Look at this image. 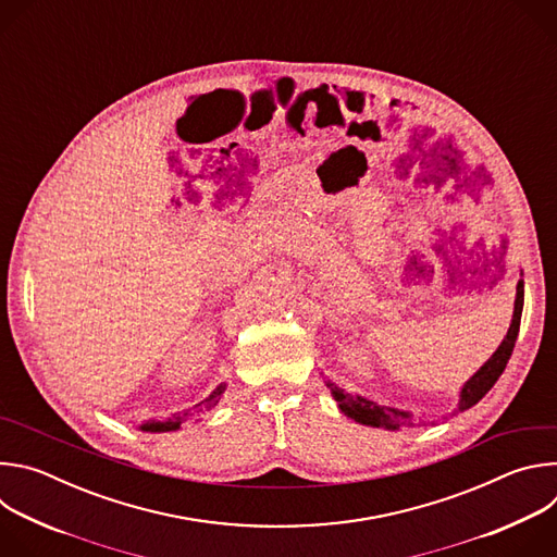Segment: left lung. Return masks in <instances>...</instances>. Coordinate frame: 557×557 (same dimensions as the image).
I'll list each match as a JSON object with an SVG mask.
<instances>
[{
	"label": "left lung",
	"mask_w": 557,
	"mask_h": 557,
	"mask_svg": "<svg viewBox=\"0 0 557 557\" xmlns=\"http://www.w3.org/2000/svg\"><path fill=\"white\" fill-rule=\"evenodd\" d=\"M522 304H524V284L522 280L518 282V293H516V306H513V320L511 326L507 331V337L503 339V344L498 346V350L490 357V361L475 372L460 389V401H458V410H469L471 406L479 404L483 396L494 387V383L498 381V376L503 374V370L507 368V361L513 352L516 339H518V331H520V317H522ZM335 396V401L339 404V410L355 419L357 423L370 425V428H387V430H396L404 423H410L412 417L408 412L401 410H394V408H383L376 406L374 401L363 399V396H355L348 394L346 389L337 387L335 383H326Z\"/></svg>",
	"instance_id": "1"
}]
</instances>
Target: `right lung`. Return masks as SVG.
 <instances>
[{"mask_svg":"<svg viewBox=\"0 0 557 557\" xmlns=\"http://www.w3.org/2000/svg\"><path fill=\"white\" fill-rule=\"evenodd\" d=\"M224 389H226V385L220 383V385L207 396L205 401H200L198 406H194V410H187V412H183V414H178V417H174V419H168V421H163V423H161V421H147V423L140 425V430H143V432H172V430H178L185 419H189V417H194V414H205V412H209L211 408H215Z\"/></svg>","mask_w":557,"mask_h":557,"instance_id":"obj_1","label":"right lung"}]
</instances>
